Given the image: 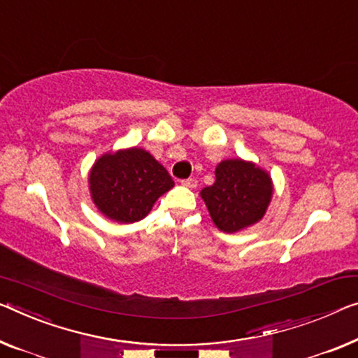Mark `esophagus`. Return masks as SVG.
Here are the masks:
<instances>
[{"label": "esophagus", "instance_id": "1", "mask_svg": "<svg viewBox=\"0 0 358 358\" xmlns=\"http://www.w3.org/2000/svg\"><path fill=\"white\" fill-rule=\"evenodd\" d=\"M182 185L184 187H189V189H195V187H196V179H192V178L184 179L182 180Z\"/></svg>", "mask_w": 358, "mask_h": 358}]
</instances>
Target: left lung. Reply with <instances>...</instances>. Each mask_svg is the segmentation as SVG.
Wrapping results in <instances>:
<instances>
[{
  "label": "left lung",
  "mask_w": 358,
  "mask_h": 358,
  "mask_svg": "<svg viewBox=\"0 0 358 358\" xmlns=\"http://www.w3.org/2000/svg\"><path fill=\"white\" fill-rule=\"evenodd\" d=\"M216 180L200 192L216 227L235 234L261 221L272 201L271 174L255 162L229 158L217 163Z\"/></svg>",
  "instance_id": "1"
}]
</instances>
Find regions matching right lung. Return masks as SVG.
Instances as JSON below:
<instances>
[{
	"mask_svg": "<svg viewBox=\"0 0 358 358\" xmlns=\"http://www.w3.org/2000/svg\"><path fill=\"white\" fill-rule=\"evenodd\" d=\"M90 194L99 213L118 224H133L152 211L174 187L166 168L141 147L120 148L97 158L87 174Z\"/></svg>",
	"mask_w": 358,
	"mask_h": 358,
	"instance_id": "obj_1",
	"label": "right lung"
}]
</instances>
